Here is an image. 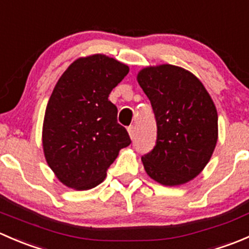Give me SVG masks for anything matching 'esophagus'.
Segmentation results:
<instances>
[{"label":"esophagus","instance_id":"34e87169","mask_svg":"<svg viewBox=\"0 0 249 249\" xmlns=\"http://www.w3.org/2000/svg\"><path fill=\"white\" fill-rule=\"evenodd\" d=\"M127 131H129V135L131 139H135V136H136V129H135L134 125H131V126L127 127Z\"/></svg>","mask_w":249,"mask_h":249}]
</instances>
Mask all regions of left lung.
<instances>
[{
    "label": "left lung",
    "instance_id": "1",
    "mask_svg": "<svg viewBox=\"0 0 249 249\" xmlns=\"http://www.w3.org/2000/svg\"><path fill=\"white\" fill-rule=\"evenodd\" d=\"M137 82L152 104L158 127L154 148L142 157L145 172L162 185L184 184L205 169L217 144L214 104L199 78L182 67H145Z\"/></svg>",
    "mask_w": 249,
    "mask_h": 249
}]
</instances>
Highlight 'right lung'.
I'll return each mask as SVG.
<instances>
[{"mask_svg":"<svg viewBox=\"0 0 249 249\" xmlns=\"http://www.w3.org/2000/svg\"><path fill=\"white\" fill-rule=\"evenodd\" d=\"M127 73L125 64L95 54L72 62L57 80L44 114L42 143L48 165L66 187L99 185L119 150L131 143L108 100Z\"/></svg>","mask_w":249,"mask_h":249,"instance_id":"1","label":"right lung"}]
</instances>
